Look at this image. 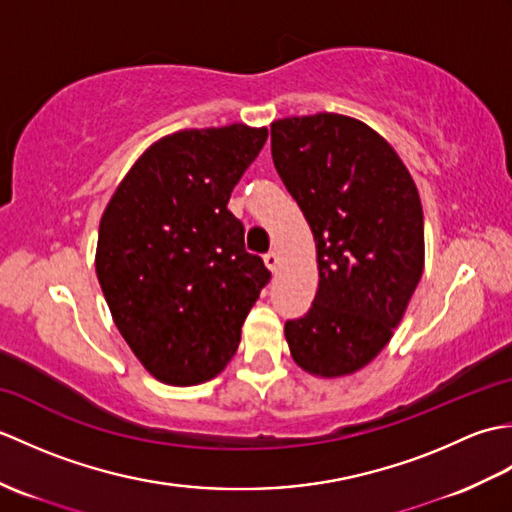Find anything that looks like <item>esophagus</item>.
I'll use <instances>...</instances> for the list:
<instances>
[{"label": "esophagus", "mask_w": 512, "mask_h": 512, "mask_svg": "<svg viewBox=\"0 0 512 512\" xmlns=\"http://www.w3.org/2000/svg\"><path fill=\"white\" fill-rule=\"evenodd\" d=\"M264 262H266V266L273 270V273H277V268H279V255L275 253V250H270V253H266L264 255Z\"/></svg>", "instance_id": "esophagus-1"}]
</instances>
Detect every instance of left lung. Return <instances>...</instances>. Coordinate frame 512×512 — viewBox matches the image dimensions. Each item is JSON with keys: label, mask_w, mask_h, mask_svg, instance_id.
Instances as JSON below:
<instances>
[{"label": "left lung", "mask_w": 512, "mask_h": 512, "mask_svg": "<svg viewBox=\"0 0 512 512\" xmlns=\"http://www.w3.org/2000/svg\"><path fill=\"white\" fill-rule=\"evenodd\" d=\"M270 151L319 259L312 308L286 321L290 354L310 374H352L389 343L422 277L418 189L387 140L347 116L275 121Z\"/></svg>", "instance_id": "1"}]
</instances>
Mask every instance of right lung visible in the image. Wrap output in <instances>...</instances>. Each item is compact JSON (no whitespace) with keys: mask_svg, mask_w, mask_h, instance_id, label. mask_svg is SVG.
Instances as JSON below:
<instances>
[{"mask_svg":"<svg viewBox=\"0 0 512 512\" xmlns=\"http://www.w3.org/2000/svg\"><path fill=\"white\" fill-rule=\"evenodd\" d=\"M268 129H184L151 145L101 217L96 277L116 328L151 374L198 385L231 361L270 281L226 209Z\"/></svg>","mask_w":512,"mask_h":512,"instance_id":"add662e5","label":"right lung"}]
</instances>
